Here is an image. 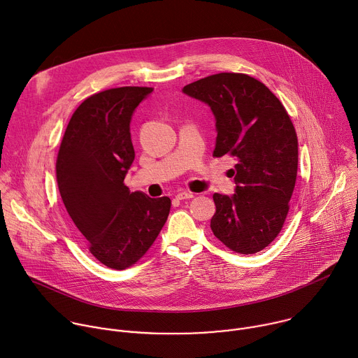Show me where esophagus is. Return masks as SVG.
Listing matches in <instances>:
<instances>
[{"instance_id": "obj_1", "label": "esophagus", "mask_w": 358, "mask_h": 358, "mask_svg": "<svg viewBox=\"0 0 358 358\" xmlns=\"http://www.w3.org/2000/svg\"><path fill=\"white\" fill-rule=\"evenodd\" d=\"M192 196H194L192 192H188V191H181V192H177V194H176V198L180 199V201H182V199H191Z\"/></svg>"}]
</instances>
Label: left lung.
<instances>
[{
	"label": "left lung",
	"mask_w": 358,
	"mask_h": 358,
	"mask_svg": "<svg viewBox=\"0 0 358 358\" xmlns=\"http://www.w3.org/2000/svg\"><path fill=\"white\" fill-rule=\"evenodd\" d=\"M217 120L214 157L236 160L232 196L214 194V235L242 255L265 249L280 234L297 176V134L282 101L258 79L222 72L184 86Z\"/></svg>",
	"instance_id": "left-lung-1"
}]
</instances>
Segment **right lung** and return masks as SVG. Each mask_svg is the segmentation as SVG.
<instances>
[{
    "instance_id": "right-lung-1",
    "label": "right lung",
    "mask_w": 358,
    "mask_h": 358,
    "mask_svg": "<svg viewBox=\"0 0 358 358\" xmlns=\"http://www.w3.org/2000/svg\"><path fill=\"white\" fill-rule=\"evenodd\" d=\"M152 87L94 93L72 115L57 159V181L87 249L108 268L138 262L164 227L171 199L130 192L124 176L134 160L130 120Z\"/></svg>"
}]
</instances>
